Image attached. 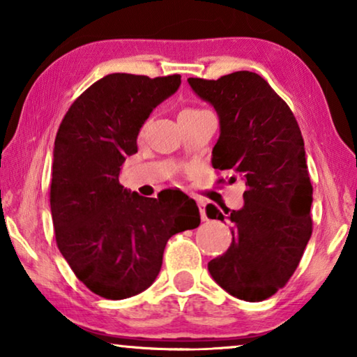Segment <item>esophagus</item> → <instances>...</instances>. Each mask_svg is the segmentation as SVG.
<instances>
[{
    "instance_id": "1",
    "label": "esophagus",
    "mask_w": 357,
    "mask_h": 357,
    "mask_svg": "<svg viewBox=\"0 0 357 357\" xmlns=\"http://www.w3.org/2000/svg\"><path fill=\"white\" fill-rule=\"evenodd\" d=\"M197 204H198V209H200V217H202V220L204 222V220H208V217H206V209H204V203L202 202V200H198L197 202Z\"/></svg>"
}]
</instances>
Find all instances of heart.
<instances>
[{
    "mask_svg": "<svg viewBox=\"0 0 357 357\" xmlns=\"http://www.w3.org/2000/svg\"><path fill=\"white\" fill-rule=\"evenodd\" d=\"M198 112H202V110H198V108H185V110L179 113V116L181 114H192V113H198Z\"/></svg>",
    "mask_w": 357,
    "mask_h": 357,
    "instance_id": "b5f03b06",
    "label": "heart"
}]
</instances>
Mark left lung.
<instances>
[{"label":"left lung","mask_w":357,"mask_h":357,"mask_svg":"<svg viewBox=\"0 0 357 357\" xmlns=\"http://www.w3.org/2000/svg\"><path fill=\"white\" fill-rule=\"evenodd\" d=\"M220 118L213 167L245 183L244 208L223 209L233 241L208 269L238 299L264 301L287 285L312 236V193L304 140L293 112L255 72L189 78ZM217 183H225L219 179ZM209 219L225 220L214 204Z\"/></svg>","instance_id":"8db88e82"}]
</instances>
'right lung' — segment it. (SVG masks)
<instances>
[{
    "mask_svg": "<svg viewBox=\"0 0 357 357\" xmlns=\"http://www.w3.org/2000/svg\"><path fill=\"white\" fill-rule=\"evenodd\" d=\"M179 84V74H110L78 96L59 124L50 184L56 245L77 279L100 298L119 301L146 289L167 241L200 225L187 195L144 198L119 184L144 121Z\"/></svg>",
    "mask_w": 357,
    "mask_h": 357,
    "instance_id": "right-lung-1",
    "label": "right lung"
}]
</instances>
